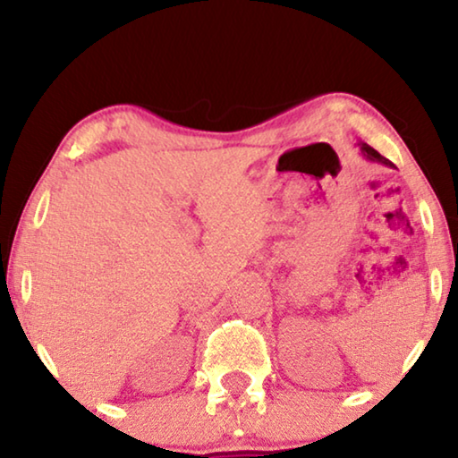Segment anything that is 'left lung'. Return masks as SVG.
Wrapping results in <instances>:
<instances>
[{
	"label": "left lung",
	"mask_w": 458,
	"mask_h": 458,
	"mask_svg": "<svg viewBox=\"0 0 458 458\" xmlns=\"http://www.w3.org/2000/svg\"><path fill=\"white\" fill-rule=\"evenodd\" d=\"M360 146V152L367 156L369 160H373V162H381V165H386V166H392V162L387 160V158H384V156H381L377 149H373L371 146H367V143H359Z\"/></svg>",
	"instance_id": "8db88e82"
}]
</instances>
